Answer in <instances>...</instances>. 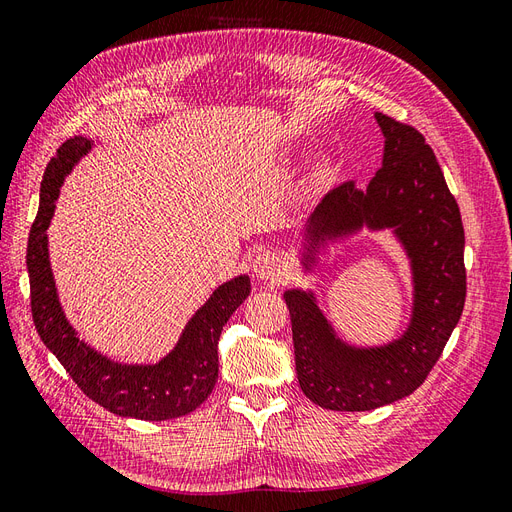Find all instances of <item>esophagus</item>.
<instances>
[{"instance_id": "1", "label": "esophagus", "mask_w": 512, "mask_h": 512, "mask_svg": "<svg viewBox=\"0 0 512 512\" xmlns=\"http://www.w3.org/2000/svg\"><path fill=\"white\" fill-rule=\"evenodd\" d=\"M252 271L258 280L271 282V280H277L280 275H284L286 265L282 256H277L275 252H260L252 262Z\"/></svg>"}]
</instances>
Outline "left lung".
<instances>
[{
	"instance_id": "8db88e82",
	"label": "left lung",
	"mask_w": 512,
	"mask_h": 512,
	"mask_svg": "<svg viewBox=\"0 0 512 512\" xmlns=\"http://www.w3.org/2000/svg\"><path fill=\"white\" fill-rule=\"evenodd\" d=\"M382 166L365 190L352 181L324 196L294 239L299 271L312 275L329 247L363 230H389L408 258L412 303L404 331L356 346L337 333L312 288H288L294 363L305 397L337 412L395 404L425 382L466 303L461 213L421 132L382 113Z\"/></svg>"
}]
</instances>
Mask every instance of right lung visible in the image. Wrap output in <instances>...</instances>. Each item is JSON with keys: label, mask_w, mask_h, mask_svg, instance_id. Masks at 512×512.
<instances>
[{"label": "right lung", "mask_w": 512, "mask_h": 512, "mask_svg": "<svg viewBox=\"0 0 512 512\" xmlns=\"http://www.w3.org/2000/svg\"><path fill=\"white\" fill-rule=\"evenodd\" d=\"M94 147L74 136L57 149L40 185V207L27 241V273L32 288L34 324L44 346L66 367L79 389L117 416L168 421L190 414L211 395L218 380V342L224 324L250 297V275H237L215 288L200 305L166 356L156 363H123L79 337L59 301L49 256L55 203L64 179Z\"/></svg>", "instance_id": "obj_1"}]
</instances>
